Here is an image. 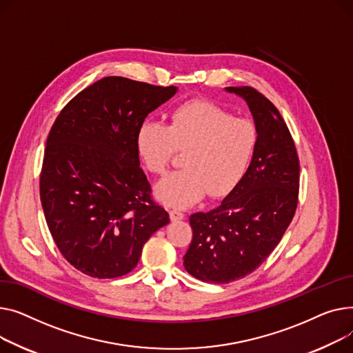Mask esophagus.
Returning a JSON list of instances; mask_svg holds the SVG:
<instances>
[{"instance_id": "obj_1", "label": "esophagus", "mask_w": 353, "mask_h": 353, "mask_svg": "<svg viewBox=\"0 0 353 353\" xmlns=\"http://www.w3.org/2000/svg\"><path fill=\"white\" fill-rule=\"evenodd\" d=\"M170 218L172 222H176V221H181L183 219V214L181 211H176V210H172L170 211Z\"/></svg>"}]
</instances>
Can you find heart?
<instances>
[{
	"label": "heart",
	"instance_id": "obj_1",
	"mask_svg": "<svg viewBox=\"0 0 353 353\" xmlns=\"http://www.w3.org/2000/svg\"><path fill=\"white\" fill-rule=\"evenodd\" d=\"M258 142L254 122L199 99L178 107L170 125L147 121L137 135L141 161L154 175H163L176 152H185L183 170L155 188L157 198L172 208H188L206 194L225 198L235 191L251 168Z\"/></svg>",
	"mask_w": 353,
	"mask_h": 353
}]
</instances>
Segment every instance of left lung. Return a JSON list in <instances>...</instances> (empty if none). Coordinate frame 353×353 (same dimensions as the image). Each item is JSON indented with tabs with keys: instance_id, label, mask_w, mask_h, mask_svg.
<instances>
[{
	"instance_id": "left-lung-1",
	"label": "left lung",
	"mask_w": 353,
	"mask_h": 353,
	"mask_svg": "<svg viewBox=\"0 0 353 353\" xmlns=\"http://www.w3.org/2000/svg\"><path fill=\"white\" fill-rule=\"evenodd\" d=\"M242 97L259 135L251 168L218 208L190 216L192 241L183 266L194 278L230 283L252 274L292 222L299 195L294 138L274 103L252 87H226Z\"/></svg>"
}]
</instances>
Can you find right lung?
I'll use <instances>...</instances> for the list:
<instances>
[{
    "mask_svg": "<svg viewBox=\"0 0 353 353\" xmlns=\"http://www.w3.org/2000/svg\"><path fill=\"white\" fill-rule=\"evenodd\" d=\"M176 87L105 77L77 94L47 138L39 196L55 245L98 279L127 275L170 215L139 167L138 130Z\"/></svg>",
    "mask_w": 353,
    "mask_h": 353,
    "instance_id": "obj_1",
    "label": "right lung"
}]
</instances>
